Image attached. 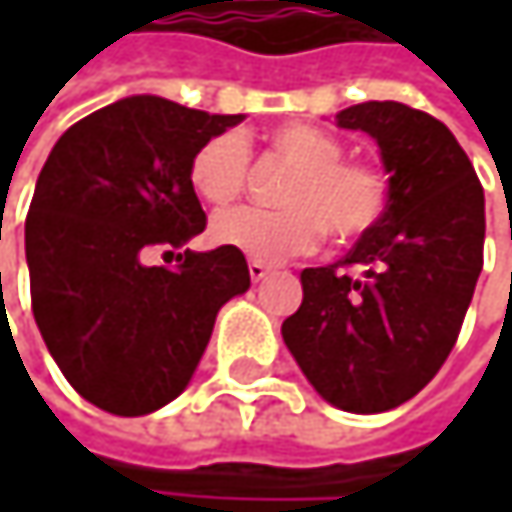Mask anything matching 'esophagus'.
Wrapping results in <instances>:
<instances>
[{"label": "esophagus", "instance_id": "esophagus-1", "mask_svg": "<svg viewBox=\"0 0 512 512\" xmlns=\"http://www.w3.org/2000/svg\"><path fill=\"white\" fill-rule=\"evenodd\" d=\"M249 275H252V281H260L269 275V266L263 260H249Z\"/></svg>", "mask_w": 512, "mask_h": 512}]
</instances>
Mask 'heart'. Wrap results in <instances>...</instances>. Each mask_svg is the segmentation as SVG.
I'll list each match as a JSON object with an SVG mask.
<instances>
[{"label":"heart","mask_w":512,"mask_h":512,"mask_svg":"<svg viewBox=\"0 0 512 512\" xmlns=\"http://www.w3.org/2000/svg\"><path fill=\"white\" fill-rule=\"evenodd\" d=\"M272 151L296 165L281 201V210L234 207L222 210L210 237L216 246L243 252L252 260H284L308 255L323 234L347 246L370 234L388 213L391 189L382 168L344 159V145L308 124H287L269 136ZM252 151L240 133H219L204 142L192 162V189L210 204H228L243 195Z\"/></svg>","instance_id":"obj_1"}]
</instances>
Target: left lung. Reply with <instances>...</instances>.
Listing matches in <instances>:
<instances>
[{
    "label": "left lung",
    "mask_w": 512,
    "mask_h": 512,
    "mask_svg": "<svg viewBox=\"0 0 512 512\" xmlns=\"http://www.w3.org/2000/svg\"><path fill=\"white\" fill-rule=\"evenodd\" d=\"M335 121L376 139L391 204L341 263L302 272L281 335L323 400L370 415L415 397L460 338L483 269V186L454 133L421 109L370 100Z\"/></svg>",
    "instance_id": "8db88e82"
}]
</instances>
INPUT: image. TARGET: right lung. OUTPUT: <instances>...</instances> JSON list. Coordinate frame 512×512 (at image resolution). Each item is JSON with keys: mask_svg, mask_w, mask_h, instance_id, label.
Wrapping results in <instances>:
<instances>
[{"mask_svg": "<svg viewBox=\"0 0 512 512\" xmlns=\"http://www.w3.org/2000/svg\"><path fill=\"white\" fill-rule=\"evenodd\" d=\"M243 115L124 97L76 121L47 156L26 216L32 314L64 379L97 409L136 418L192 379L219 308L246 293L243 252H183L207 228L195 151ZM171 255V252H165Z\"/></svg>", "mask_w": 512, "mask_h": 512, "instance_id": "1", "label": "right lung"}]
</instances>
